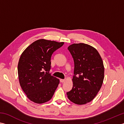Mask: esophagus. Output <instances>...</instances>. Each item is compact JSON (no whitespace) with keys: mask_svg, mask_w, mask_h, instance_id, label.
I'll use <instances>...</instances> for the list:
<instances>
[{"mask_svg":"<svg viewBox=\"0 0 124 124\" xmlns=\"http://www.w3.org/2000/svg\"><path fill=\"white\" fill-rule=\"evenodd\" d=\"M60 82L61 83H63V82L65 81V79H60Z\"/></svg>","mask_w":124,"mask_h":124,"instance_id":"obj_1","label":"esophagus"}]
</instances>
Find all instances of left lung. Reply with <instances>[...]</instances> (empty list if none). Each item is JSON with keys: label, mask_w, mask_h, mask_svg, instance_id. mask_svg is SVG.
Segmentation results:
<instances>
[{"label": "left lung", "mask_w": 124, "mask_h": 124, "mask_svg": "<svg viewBox=\"0 0 124 124\" xmlns=\"http://www.w3.org/2000/svg\"><path fill=\"white\" fill-rule=\"evenodd\" d=\"M68 49L74 62L73 86L67 93L70 101L83 105L93 101L102 85L104 67L98 51L89 45L74 43Z\"/></svg>", "instance_id": "8db88e82"}]
</instances>
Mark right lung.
I'll return each instance as SVG.
<instances>
[{
    "label": "right lung",
    "instance_id": "obj_1",
    "mask_svg": "<svg viewBox=\"0 0 124 124\" xmlns=\"http://www.w3.org/2000/svg\"><path fill=\"white\" fill-rule=\"evenodd\" d=\"M64 42L40 39L22 53L18 65L20 86L27 97L35 103L49 101L59 84V79L49 73L51 57Z\"/></svg>",
    "mask_w": 124,
    "mask_h": 124
}]
</instances>
